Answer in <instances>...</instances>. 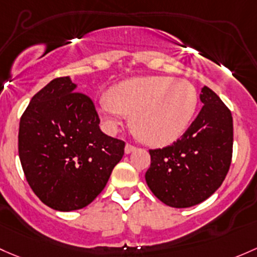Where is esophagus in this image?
Returning a JSON list of instances; mask_svg holds the SVG:
<instances>
[{
  "mask_svg": "<svg viewBox=\"0 0 257 257\" xmlns=\"http://www.w3.org/2000/svg\"><path fill=\"white\" fill-rule=\"evenodd\" d=\"M134 150H136V147H134V145H132V144H129V143H126L125 148H124V151H125V154H131L132 151H134Z\"/></svg>",
  "mask_w": 257,
  "mask_h": 257,
  "instance_id": "34e87169",
  "label": "esophagus"
}]
</instances>
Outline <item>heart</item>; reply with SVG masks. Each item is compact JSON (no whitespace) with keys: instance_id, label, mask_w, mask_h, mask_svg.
Listing matches in <instances>:
<instances>
[{"instance_id":"1","label":"heart","mask_w":257,"mask_h":257,"mask_svg":"<svg viewBox=\"0 0 257 257\" xmlns=\"http://www.w3.org/2000/svg\"><path fill=\"white\" fill-rule=\"evenodd\" d=\"M198 96L188 81L169 76L134 77L113 86L99 101L98 112L108 131H117L132 115V128L142 142L166 145L186 131Z\"/></svg>"}]
</instances>
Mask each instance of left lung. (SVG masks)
<instances>
[{"instance_id":"1","label":"left lung","mask_w":257,"mask_h":257,"mask_svg":"<svg viewBox=\"0 0 257 257\" xmlns=\"http://www.w3.org/2000/svg\"><path fill=\"white\" fill-rule=\"evenodd\" d=\"M199 98L203 107L183 136L169 147L149 150L145 180L155 197L170 207L206 201L220 187L231 164V112L207 86Z\"/></svg>"}]
</instances>
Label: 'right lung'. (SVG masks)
Here are the masks:
<instances>
[{"instance_id": "add662e5", "label": "right lung", "mask_w": 257, "mask_h": 257, "mask_svg": "<svg viewBox=\"0 0 257 257\" xmlns=\"http://www.w3.org/2000/svg\"><path fill=\"white\" fill-rule=\"evenodd\" d=\"M92 99L70 77H58L33 96L22 114L18 154L38 198L61 212L88 206L107 185L125 143L99 129Z\"/></svg>"}]
</instances>
